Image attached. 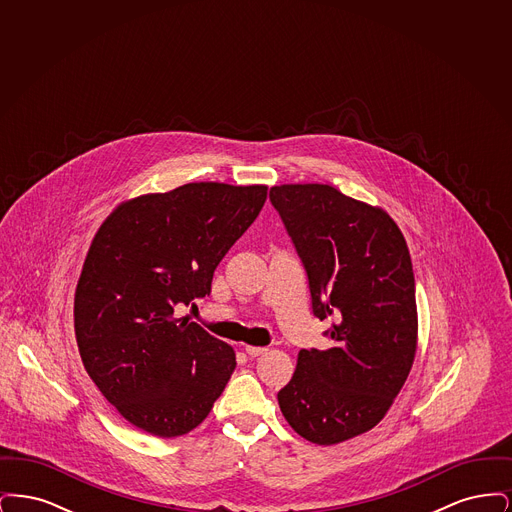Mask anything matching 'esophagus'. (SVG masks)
Segmentation results:
<instances>
[{"mask_svg":"<svg viewBox=\"0 0 512 512\" xmlns=\"http://www.w3.org/2000/svg\"><path fill=\"white\" fill-rule=\"evenodd\" d=\"M267 351V347H255V345H245V353H247L249 357H261V355H265Z\"/></svg>","mask_w":512,"mask_h":512,"instance_id":"34e87169","label":"esophagus"}]
</instances>
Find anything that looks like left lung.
I'll list each match as a JSON object with an SVG mask.
<instances>
[{"instance_id": "1", "label": "left lung", "mask_w": 512, "mask_h": 512, "mask_svg": "<svg viewBox=\"0 0 512 512\" xmlns=\"http://www.w3.org/2000/svg\"><path fill=\"white\" fill-rule=\"evenodd\" d=\"M307 272L330 347L301 349L278 405L301 438L334 445L374 428L403 388L416 351L411 255L397 224L328 184L270 188Z\"/></svg>"}]
</instances>
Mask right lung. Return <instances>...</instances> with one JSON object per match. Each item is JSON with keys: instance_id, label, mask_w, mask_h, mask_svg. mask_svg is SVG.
Listing matches in <instances>:
<instances>
[{"instance_id": "right-lung-1", "label": "right lung", "mask_w": 512, "mask_h": 512, "mask_svg": "<svg viewBox=\"0 0 512 512\" xmlns=\"http://www.w3.org/2000/svg\"><path fill=\"white\" fill-rule=\"evenodd\" d=\"M267 186L184 184L117 207L90 245L74 295L82 363L136 428L184 436L211 413L234 349L180 305L211 293L215 268L257 219Z\"/></svg>"}]
</instances>
